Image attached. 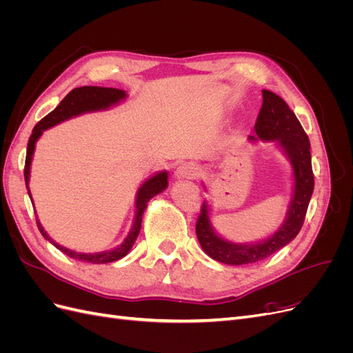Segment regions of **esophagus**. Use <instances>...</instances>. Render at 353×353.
<instances>
[{
	"label": "esophagus",
	"mask_w": 353,
	"mask_h": 353,
	"mask_svg": "<svg viewBox=\"0 0 353 353\" xmlns=\"http://www.w3.org/2000/svg\"><path fill=\"white\" fill-rule=\"evenodd\" d=\"M199 169L193 163H183L179 165L175 170L176 178H185V179H193L197 176Z\"/></svg>",
	"instance_id": "obj_1"
}]
</instances>
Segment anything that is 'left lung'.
Here are the masks:
<instances>
[{
    "label": "left lung",
    "mask_w": 353,
    "mask_h": 353,
    "mask_svg": "<svg viewBox=\"0 0 353 353\" xmlns=\"http://www.w3.org/2000/svg\"><path fill=\"white\" fill-rule=\"evenodd\" d=\"M262 108L254 123V132L261 140H276L292 159L294 170V196L288 216L281 228L268 240L252 245L232 244L218 237L210 227L208 203L203 201L196 222L199 243L212 259L227 265L259 262L290 243L303 225L309 200H311L314 191L311 144H309V138L301 122L280 95L268 90H262Z\"/></svg>",
    "instance_id": "obj_1"
}]
</instances>
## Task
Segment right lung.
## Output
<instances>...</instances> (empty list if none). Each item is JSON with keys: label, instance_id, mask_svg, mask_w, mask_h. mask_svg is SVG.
<instances>
[{"label": "right lung", "instance_id": "obj_1", "mask_svg": "<svg viewBox=\"0 0 353 353\" xmlns=\"http://www.w3.org/2000/svg\"><path fill=\"white\" fill-rule=\"evenodd\" d=\"M126 97L125 91L117 90V88H104V87H81V88H74L72 90L65 99L61 100V103L57 105V108L50 112L46 117L35 125L34 130H32V134L29 137L28 141V152H26V160H25V183L28 188V181H29V170H30V162H32V154H34L35 150V143L38 138L41 137L42 131L47 130V128L54 126L63 121L69 119L72 116H77L85 112H92V110H100L105 109L109 105L121 101L122 99ZM168 187V174L162 172L152 176L150 179H147L145 183L141 185V188L138 190L137 194V212H135V222L131 232L128 234V237L122 243V245L116 248L110 252H103V253H77L73 250H69L63 245L54 243V240L50 239L47 236V232L42 230L39 221L37 219V225L38 230L41 231L44 239H47L50 243L56 245L59 250H61L65 254H68L72 259H78L82 262H91V263H109L114 262L117 259L123 258V256L131 250L132 244L140 232L141 228V219H143V213L147 208V201L150 200L153 196L162 193V191ZM29 193V191H28ZM30 197V194H29Z\"/></svg>", "mask_w": 353, "mask_h": 353}]
</instances>
